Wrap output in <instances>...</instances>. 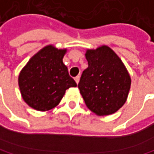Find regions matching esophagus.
I'll return each instance as SVG.
<instances>
[{"label":"esophagus","instance_id":"34e87169","mask_svg":"<svg viewBox=\"0 0 154 154\" xmlns=\"http://www.w3.org/2000/svg\"><path fill=\"white\" fill-rule=\"evenodd\" d=\"M79 80H80V77H79V76H77V77H75V81H76V83H77V84L79 83Z\"/></svg>","mask_w":154,"mask_h":154}]
</instances>
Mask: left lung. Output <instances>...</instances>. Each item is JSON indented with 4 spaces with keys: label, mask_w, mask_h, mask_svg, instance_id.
Segmentation results:
<instances>
[{
    "label": "left lung",
    "mask_w": 154,
    "mask_h": 154,
    "mask_svg": "<svg viewBox=\"0 0 154 154\" xmlns=\"http://www.w3.org/2000/svg\"><path fill=\"white\" fill-rule=\"evenodd\" d=\"M88 68L78 88L86 106L97 116L116 113L126 102L131 89L130 74L119 56L107 46L87 49Z\"/></svg>",
    "instance_id": "left-lung-1"
}]
</instances>
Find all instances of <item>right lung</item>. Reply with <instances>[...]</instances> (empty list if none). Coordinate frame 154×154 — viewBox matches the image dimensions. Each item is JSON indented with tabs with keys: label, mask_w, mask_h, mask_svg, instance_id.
Listing matches in <instances>:
<instances>
[{
	"label": "right lung",
	"mask_w": 154,
	"mask_h": 154,
	"mask_svg": "<svg viewBox=\"0 0 154 154\" xmlns=\"http://www.w3.org/2000/svg\"><path fill=\"white\" fill-rule=\"evenodd\" d=\"M67 49L48 45L35 54L23 68L18 85L25 103L38 111L55 107L69 87H76L63 62Z\"/></svg>",
	"instance_id": "obj_1"
}]
</instances>
